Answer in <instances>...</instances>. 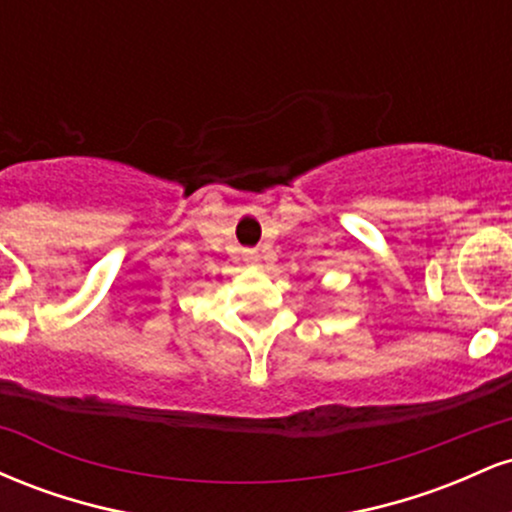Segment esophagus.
Instances as JSON below:
<instances>
[{
    "label": "esophagus",
    "instance_id": "esophagus-1",
    "mask_svg": "<svg viewBox=\"0 0 512 512\" xmlns=\"http://www.w3.org/2000/svg\"><path fill=\"white\" fill-rule=\"evenodd\" d=\"M245 262H248L250 267L260 269V267H262V257H260V252H255V250H248V252H245Z\"/></svg>",
    "mask_w": 512,
    "mask_h": 512
}]
</instances>
